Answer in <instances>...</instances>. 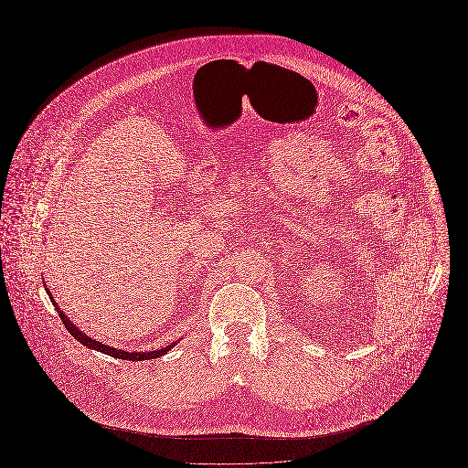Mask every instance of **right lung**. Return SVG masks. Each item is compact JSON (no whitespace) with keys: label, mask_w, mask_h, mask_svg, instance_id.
Masks as SVG:
<instances>
[{"label":"right lung","mask_w":468,"mask_h":468,"mask_svg":"<svg viewBox=\"0 0 468 468\" xmlns=\"http://www.w3.org/2000/svg\"><path fill=\"white\" fill-rule=\"evenodd\" d=\"M47 292H48V291H47ZM48 296H50V292H48ZM50 300H52V296H50ZM52 303H54V300H52ZM54 305H56V303H54ZM58 311H59V309H58ZM59 317H61V321H63V324H65V328L69 332V335H71L73 338H77L80 344H84V346H86V347H90V349H96V351H100V353H105V355H109V356L119 357V359H132V361L154 359V357L166 355V353L176 346V344H172V346H166L165 349L151 351V353H126V351H121V349H113L111 346H103L101 342L92 340V338H90L88 335L82 334L79 328H75V326L71 324V321H69L67 315H65L61 311H59Z\"/></svg>","instance_id":"1"}]
</instances>
